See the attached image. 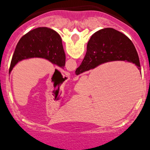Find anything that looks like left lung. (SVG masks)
Wrapping results in <instances>:
<instances>
[{"label":"left lung","instance_id":"1","mask_svg":"<svg viewBox=\"0 0 150 150\" xmlns=\"http://www.w3.org/2000/svg\"><path fill=\"white\" fill-rule=\"evenodd\" d=\"M31 58L45 59L64 68L66 57L59 35L52 29L38 28L22 36L15 48L9 74L19 62Z\"/></svg>","mask_w":150,"mask_h":150}]
</instances>
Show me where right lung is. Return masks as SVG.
Returning a JSON list of instances; mask_svg holds the SVG:
<instances>
[{
    "instance_id": "1",
    "label": "right lung",
    "mask_w": 150,
    "mask_h": 150,
    "mask_svg": "<svg viewBox=\"0 0 150 150\" xmlns=\"http://www.w3.org/2000/svg\"><path fill=\"white\" fill-rule=\"evenodd\" d=\"M113 61L131 62L141 70L139 59L132 41L115 29H102L91 37L86 56L75 70V74L78 75L104 63Z\"/></svg>"
}]
</instances>
